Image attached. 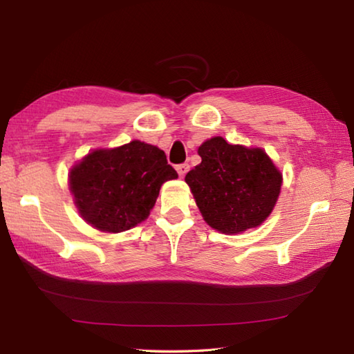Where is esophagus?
Segmentation results:
<instances>
[{"label":"esophagus","mask_w":354,"mask_h":354,"mask_svg":"<svg viewBox=\"0 0 354 354\" xmlns=\"http://www.w3.org/2000/svg\"><path fill=\"white\" fill-rule=\"evenodd\" d=\"M189 169H190V165L187 164V162H184V164H179V165H176V170H178V173H179V176L181 178H184L185 176V173L189 171Z\"/></svg>","instance_id":"obj_1"}]
</instances>
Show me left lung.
<instances>
[{"label":"left lung","instance_id":"left-lung-1","mask_svg":"<svg viewBox=\"0 0 354 354\" xmlns=\"http://www.w3.org/2000/svg\"><path fill=\"white\" fill-rule=\"evenodd\" d=\"M199 165L185 175L204 221L223 234L265 222L280 196L283 175L260 147L213 137L198 149Z\"/></svg>","mask_w":354,"mask_h":354}]
</instances>
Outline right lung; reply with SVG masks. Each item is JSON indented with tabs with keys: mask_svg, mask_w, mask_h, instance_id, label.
<instances>
[{
	"mask_svg": "<svg viewBox=\"0 0 354 354\" xmlns=\"http://www.w3.org/2000/svg\"><path fill=\"white\" fill-rule=\"evenodd\" d=\"M176 178L161 149L133 140L89 152L70 169L68 185L84 221L115 234L146 221L161 185Z\"/></svg>",
	"mask_w": 354,
	"mask_h": 354,
	"instance_id": "1",
	"label": "right lung"
}]
</instances>
